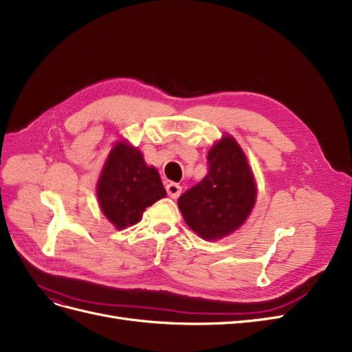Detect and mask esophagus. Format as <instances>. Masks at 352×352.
<instances>
[{"mask_svg":"<svg viewBox=\"0 0 352 352\" xmlns=\"http://www.w3.org/2000/svg\"><path fill=\"white\" fill-rule=\"evenodd\" d=\"M166 190H167V195L170 198H177L180 195V192H182V186L176 182H168L166 185Z\"/></svg>","mask_w":352,"mask_h":352,"instance_id":"esophagus-1","label":"esophagus"}]
</instances>
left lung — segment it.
<instances>
[{
  "label": "left lung",
  "mask_w": 352,
  "mask_h": 352,
  "mask_svg": "<svg viewBox=\"0 0 352 352\" xmlns=\"http://www.w3.org/2000/svg\"><path fill=\"white\" fill-rule=\"evenodd\" d=\"M208 173L177 199L186 225L206 241L221 239L243 225L257 198L242 148L225 135L208 151Z\"/></svg>",
  "instance_id": "1"
}]
</instances>
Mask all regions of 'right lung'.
<instances>
[{
    "label": "right lung",
    "mask_w": 352,
    "mask_h": 352,
    "mask_svg": "<svg viewBox=\"0 0 352 352\" xmlns=\"http://www.w3.org/2000/svg\"><path fill=\"white\" fill-rule=\"evenodd\" d=\"M166 189L153 166L138 148L119 141L109 154L97 184L102 214L117 229L138 223L146 207L164 198Z\"/></svg>",
    "instance_id": "right-lung-1"
}]
</instances>
